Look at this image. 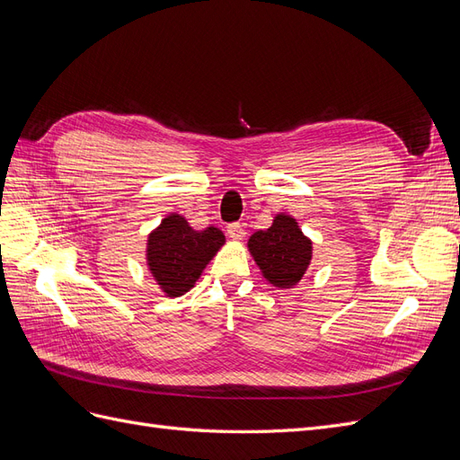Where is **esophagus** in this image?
<instances>
[{
    "label": "esophagus",
    "mask_w": 460,
    "mask_h": 460,
    "mask_svg": "<svg viewBox=\"0 0 460 460\" xmlns=\"http://www.w3.org/2000/svg\"><path fill=\"white\" fill-rule=\"evenodd\" d=\"M226 232H228V238H232L235 242H240V240L245 238V228L240 225V222H234V225H228Z\"/></svg>",
    "instance_id": "1"
}]
</instances>
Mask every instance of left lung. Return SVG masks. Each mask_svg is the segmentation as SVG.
<instances>
[{
  "label": "left lung",
  "mask_w": 460,
  "mask_h": 460,
  "mask_svg": "<svg viewBox=\"0 0 460 460\" xmlns=\"http://www.w3.org/2000/svg\"><path fill=\"white\" fill-rule=\"evenodd\" d=\"M247 245L262 276L276 288L296 286L313 257L311 240L289 215H278L272 226L255 232Z\"/></svg>",
  "instance_id": "left-lung-1"
}]
</instances>
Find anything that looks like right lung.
I'll use <instances>...</instances> for the list:
<instances>
[{
  "label": "right lung",
  "instance_id": "1",
  "mask_svg": "<svg viewBox=\"0 0 460 460\" xmlns=\"http://www.w3.org/2000/svg\"><path fill=\"white\" fill-rule=\"evenodd\" d=\"M225 243V234L208 226L193 230L184 217L169 215L149 234L147 264L169 297L184 296Z\"/></svg>",
  "mask_w": 460,
  "mask_h": 460
}]
</instances>
